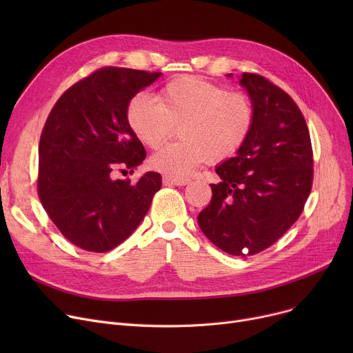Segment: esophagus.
<instances>
[{
  "mask_svg": "<svg viewBox=\"0 0 353 353\" xmlns=\"http://www.w3.org/2000/svg\"><path fill=\"white\" fill-rule=\"evenodd\" d=\"M189 183H190V179L188 177H170V176L163 177L164 186H170V184H174V186H186Z\"/></svg>",
  "mask_w": 353,
  "mask_h": 353,
  "instance_id": "obj_1",
  "label": "esophagus"
}]
</instances>
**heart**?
I'll use <instances>...</instances> for the list:
<instances>
[{
  "mask_svg": "<svg viewBox=\"0 0 353 353\" xmlns=\"http://www.w3.org/2000/svg\"><path fill=\"white\" fill-rule=\"evenodd\" d=\"M125 117L134 136L150 148L160 147L179 127L181 140L160 148L150 163L165 176L183 177L208 160L217 163L234 156L252 133L256 111L245 92L181 76L167 83L156 101L134 96Z\"/></svg>",
  "mask_w": 353,
  "mask_h": 353,
  "instance_id": "1",
  "label": "heart"
}]
</instances>
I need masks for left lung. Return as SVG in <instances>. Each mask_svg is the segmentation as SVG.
I'll return each instance as SVG.
<instances>
[{
    "label": "left lung",
    "instance_id": "left-lung-1",
    "mask_svg": "<svg viewBox=\"0 0 353 353\" xmlns=\"http://www.w3.org/2000/svg\"><path fill=\"white\" fill-rule=\"evenodd\" d=\"M232 74H229V77ZM253 101L252 133L234 157L216 167L220 183L197 221L213 245L233 256L277 242L303 212L312 190L309 128L293 99L268 79L243 72Z\"/></svg>",
    "mask_w": 353,
    "mask_h": 353
}]
</instances>
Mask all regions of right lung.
<instances>
[{
  "label": "right lung",
  "mask_w": 353,
  "mask_h": 353,
  "mask_svg": "<svg viewBox=\"0 0 353 353\" xmlns=\"http://www.w3.org/2000/svg\"><path fill=\"white\" fill-rule=\"evenodd\" d=\"M161 72L104 67L72 84L54 104L39 145L37 190L61 234L104 253L132 234L161 188L160 173L119 179L145 159L125 117L127 105ZM125 176V174H124Z\"/></svg>",
  "instance_id": "add662e5"
}]
</instances>
